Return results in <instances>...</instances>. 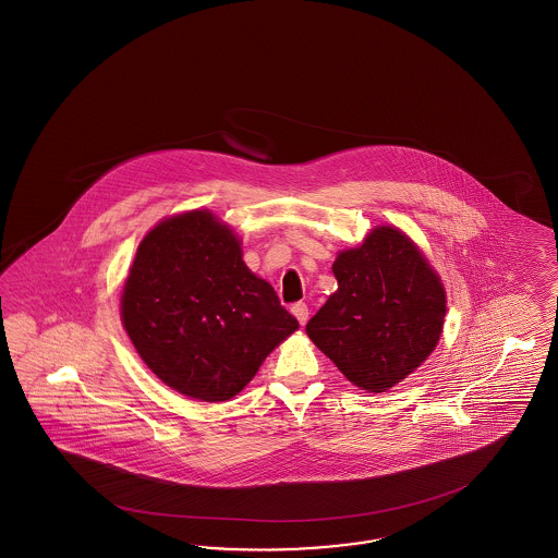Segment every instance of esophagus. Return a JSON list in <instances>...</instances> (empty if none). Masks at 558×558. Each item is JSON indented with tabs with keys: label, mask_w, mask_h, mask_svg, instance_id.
<instances>
[{
	"label": "esophagus",
	"mask_w": 558,
	"mask_h": 558,
	"mask_svg": "<svg viewBox=\"0 0 558 558\" xmlns=\"http://www.w3.org/2000/svg\"><path fill=\"white\" fill-rule=\"evenodd\" d=\"M290 311H292V315L299 319L301 325H304L306 319H308V306L304 303L292 304V308H290Z\"/></svg>",
	"instance_id": "34e87169"
}]
</instances>
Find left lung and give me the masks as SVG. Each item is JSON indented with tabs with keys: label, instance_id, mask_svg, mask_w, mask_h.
<instances>
[{
	"label": "left lung",
	"instance_id": "1",
	"mask_svg": "<svg viewBox=\"0 0 558 558\" xmlns=\"http://www.w3.org/2000/svg\"><path fill=\"white\" fill-rule=\"evenodd\" d=\"M338 292L306 336L360 389L385 392L438 343L446 294L438 274L399 229H374L333 264Z\"/></svg>",
	"mask_w": 558,
	"mask_h": 558
}]
</instances>
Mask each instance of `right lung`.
<instances>
[{
	"instance_id": "obj_1",
	"label": "right lung",
	"mask_w": 558,
	"mask_h": 558,
	"mask_svg": "<svg viewBox=\"0 0 558 558\" xmlns=\"http://www.w3.org/2000/svg\"><path fill=\"white\" fill-rule=\"evenodd\" d=\"M122 323L168 387L208 403L233 399L299 327L245 266L231 229L206 210L163 220L141 241Z\"/></svg>"
}]
</instances>
